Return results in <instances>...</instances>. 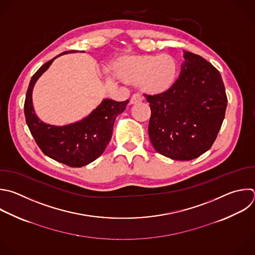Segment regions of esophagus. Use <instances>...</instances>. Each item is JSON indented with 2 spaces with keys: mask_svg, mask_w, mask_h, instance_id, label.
<instances>
[{
  "mask_svg": "<svg viewBox=\"0 0 255 255\" xmlns=\"http://www.w3.org/2000/svg\"><path fill=\"white\" fill-rule=\"evenodd\" d=\"M143 100V97L139 94V93H135L131 99H130V104H136V103H139Z\"/></svg>",
  "mask_w": 255,
  "mask_h": 255,
  "instance_id": "esophagus-1",
  "label": "esophagus"
}]
</instances>
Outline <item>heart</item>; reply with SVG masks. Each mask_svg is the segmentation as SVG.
<instances>
[{"label": "heart", "mask_w": 255, "mask_h": 255, "mask_svg": "<svg viewBox=\"0 0 255 255\" xmlns=\"http://www.w3.org/2000/svg\"><path fill=\"white\" fill-rule=\"evenodd\" d=\"M119 75L131 83H139L141 88L152 94L167 91L174 84L178 67L169 55L130 56L118 65Z\"/></svg>", "instance_id": "obj_1"}]
</instances>
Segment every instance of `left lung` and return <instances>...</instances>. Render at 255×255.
I'll use <instances>...</instances> for the list:
<instances>
[{"instance_id": "8db88e82", "label": "left lung", "mask_w": 255, "mask_h": 255, "mask_svg": "<svg viewBox=\"0 0 255 255\" xmlns=\"http://www.w3.org/2000/svg\"><path fill=\"white\" fill-rule=\"evenodd\" d=\"M179 78L166 92L147 96L154 149L173 160H192L208 151L227 106L218 70L199 55L183 51Z\"/></svg>"}]
</instances>
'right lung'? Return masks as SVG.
<instances>
[{
  "instance_id": "add662e5",
  "label": "right lung",
  "mask_w": 255,
  "mask_h": 255,
  "mask_svg": "<svg viewBox=\"0 0 255 255\" xmlns=\"http://www.w3.org/2000/svg\"><path fill=\"white\" fill-rule=\"evenodd\" d=\"M75 52L77 51H67L58 55L34 74L29 84L24 110L31 134L46 156L70 167H82L102 155L111 140L115 120L124 112L129 100L117 102L106 98L85 118L64 126L50 125L40 120L33 105L36 82L56 58Z\"/></svg>"
}]
</instances>
